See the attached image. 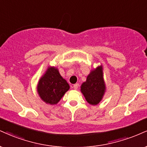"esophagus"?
Returning <instances> with one entry per match:
<instances>
[{
	"label": "esophagus",
	"mask_w": 147,
	"mask_h": 147,
	"mask_svg": "<svg viewBox=\"0 0 147 147\" xmlns=\"http://www.w3.org/2000/svg\"><path fill=\"white\" fill-rule=\"evenodd\" d=\"M78 88H79V84H75L73 85V88L75 90H77V89H78Z\"/></svg>",
	"instance_id": "obj_1"
}]
</instances>
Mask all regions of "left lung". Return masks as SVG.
<instances>
[{
	"label": "left lung",
	"mask_w": 147,
	"mask_h": 147,
	"mask_svg": "<svg viewBox=\"0 0 147 147\" xmlns=\"http://www.w3.org/2000/svg\"><path fill=\"white\" fill-rule=\"evenodd\" d=\"M105 90L102 66L100 65L88 75L86 81L81 84V92L88 103L96 105L102 100Z\"/></svg>",
	"instance_id": "left-lung-1"
}]
</instances>
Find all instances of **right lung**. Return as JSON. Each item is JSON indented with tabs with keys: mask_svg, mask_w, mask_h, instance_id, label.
<instances>
[{
	"mask_svg": "<svg viewBox=\"0 0 147 147\" xmlns=\"http://www.w3.org/2000/svg\"><path fill=\"white\" fill-rule=\"evenodd\" d=\"M69 88L70 86L60 75L58 69L49 67L38 81L37 91L44 102L56 105Z\"/></svg>",
	"mask_w": 147,
	"mask_h": 147,
	"instance_id": "add662e5",
	"label": "right lung"
}]
</instances>
